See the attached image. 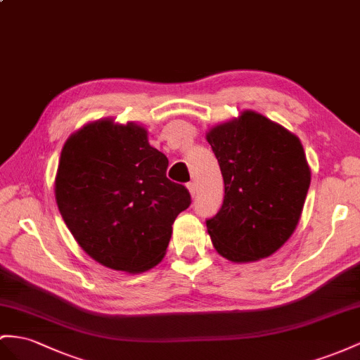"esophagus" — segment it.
Segmentation results:
<instances>
[{"label": "esophagus", "instance_id": "obj_1", "mask_svg": "<svg viewBox=\"0 0 360 360\" xmlns=\"http://www.w3.org/2000/svg\"><path fill=\"white\" fill-rule=\"evenodd\" d=\"M187 187H188V190H190V195L195 198L196 195H198V186H196V182L195 181H190L188 184H187Z\"/></svg>", "mask_w": 360, "mask_h": 360}]
</instances>
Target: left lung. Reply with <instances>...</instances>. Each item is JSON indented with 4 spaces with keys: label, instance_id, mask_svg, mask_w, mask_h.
Wrapping results in <instances>:
<instances>
[{
    "label": "left lung",
    "instance_id": "8db88e82",
    "mask_svg": "<svg viewBox=\"0 0 360 360\" xmlns=\"http://www.w3.org/2000/svg\"><path fill=\"white\" fill-rule=\"evenodd\" d=\"M222 172L225 198L207 219L208 234L225 259H264L295 231L310 186L300 140L266 117L245 110L207 134Z\"/></svg>",
    "mask_w": 360,
    "mask_h": 360
}]
</instances>
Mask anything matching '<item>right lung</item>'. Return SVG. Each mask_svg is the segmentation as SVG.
Wrapping results in <instances>:
<instances>
[{"label": "right lung", "mask_w": 360, "mask_h": 360, "mask_svg": "<svg viewBox=\"0 0 360 360\" xmlns=\"http://www.w3.org/2000/svg\"><path fill=\"white\" fill-rule=\"evenodd\" d=\"M167 165L134 123L103 120L71 135L60 153L56 200L82 250L115 271L158 264L174 219L191 204L188 190L165 176Z\"/></svg>", "instance_id": "1"}]
</instances>
